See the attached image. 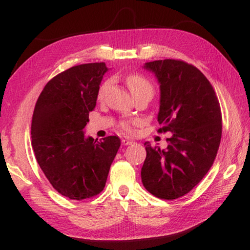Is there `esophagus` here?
I'll return each mask as SVG.
<instances>
[{"label":"esophagus","instance_id":"obj_1","mask_svg":"<svg viewBox=\"0 0 250 250\" xmlns=\"http://www.w3.org/2000/svg\"><path fill=\"white\" fill-rule=\"evenodd\" d=\"M122 145L124 146H131V145H133L134 143V141L133 140H131V139H122Z\"/></svg>","mask_w":250,"mask_h":250}]
</instances>
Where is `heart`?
I'll return each mask as SVG.
<instances>
[{
  "mask_svg": "<svg viewBox=\"0 0 250 250\" xmlns=\"http://www.w3.org/2000/svg\"><path fill=\"white\" fill-rule=\"evenodd\" d=\"M125 83L130 89L131 94L133 96L140 94V92H150L151 95L153 94V86H152L149 80H147L146 77H143L142 75L129 74L125 77ZM107 84H108L107 82L101 84L100 89L98 91V98H101V97L104 96V92L105 87H107ZM120 126L125 131V132H129L131 129L130 122L128 121L122 122Z\"/></svg>",
  "mask_w": 250,
  "mask_h": 250,
  "instance_id": "1",
  "label": "heart"
}]
</instances>
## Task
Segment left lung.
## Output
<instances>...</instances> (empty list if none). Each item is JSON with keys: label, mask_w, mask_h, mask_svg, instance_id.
<instances>
[{"label": "left lung", "mask_w": 250, "mask_h": 250, "mask_svg": "<svg viewBox=\"0 0 250 250\" xmlns=\"http://www.w3.org/2000/svg\"><path fill=\"white\" fill-rule=\"evenodd\" d=\"M160 84L159 132L173 133L166 150L146 142L143 186L162 200L192 191L216 158L222 138V113L210 83L196 67L176 59L146 62Z\"/></svg>", "instance_id": "1"}]
</instances>
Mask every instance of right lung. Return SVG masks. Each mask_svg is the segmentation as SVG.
<instances>
[{"label": "right lung", "instance_id": "1", "mask_svg": "<svg viewBox=\"0 0 250 250\" xmlns=\"http://www.w3.org/2000/svg\"><path fill=\"white\" fill-rule=\"evenodd\" d=\"M108 71L104 62L74 66L46 83L32 119V146L49 183L62 195L82 201L103 191L120 147L116 135L84 137L89 112Z\"/></svg>", "mask_w": 250, "mask_h": 250}]
</instances>
